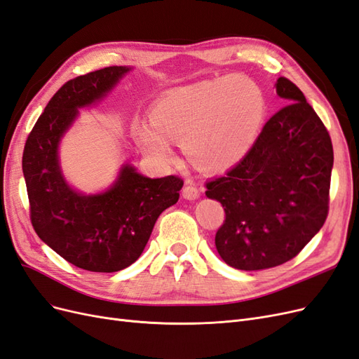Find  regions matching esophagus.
<instances>
[{"mask_svg": "<svg viewBox=\"0 0 359 359\" xmlns=\"http://www.w3.org/2000/svg\"><path fill=\"white\" fill-rule=\"evenodd\" d=\"M199 196H201V189H198L196 186H191V184H189V186L182 189V198L184 199L194 201V199H198Z\"/></svg>", "mask_w": 359, "mask_h": 359, "instance_id": "esophagus-1", "label": "esophagus"}]
</instances>
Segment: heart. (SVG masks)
<instances>
[{"mask_svg": "<svg viewBox=\"0 0 359 359\" xmlns=\"http://www.w3.org/2000/svg\"><path fill=\"white\" fill-rule=\"evenodd\" d=\"M265 94L245 76L201 81L172 90L151 107V124L139 119L133 136L158 163L172 160L171 140L181 142L189 160L205 170L240 161L262 127Z\"/></svg>", "mask_w": 359, "mask_h": 359, "instance_id": "obj_1", "label": "heart"}]
</instances>
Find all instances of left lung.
I'll return each instance as SVG.
<instances>
[{
  "mask_svg": "<svg viewBox=\"0 0 359 359\" xmlns=\"http://www.w3.org/2000/svg\"><path fill=\"white\" fill-rule=\"evenodd\" d=\"M286 106L271 116L244 158L206 182L226 219L217 252L244 271L278 266L295 257L327 220L334 151L322 119L298 86L278 78Z\"/></svg>",
  "mask_w": 359,
  "mask_h": 359,
  "instance_id": "left-lung-1",
  "label": "left lung"
}]
</instances>
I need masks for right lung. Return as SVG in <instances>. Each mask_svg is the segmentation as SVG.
<instances>
[{
    "mask_svg": "<svg viewBox=\"0 0 359 359\" xmlns=\"http://www.w3.org/2000/svg\"><path fill=\"white\" fill-rule=\"evenodd\" d=\"M128 70L104 67L64 83L32 127L22 156L36 233L67 262L93 273H115L137 260L184 184L175 175L151 180L124 165L109 190L86 196L62 177L58 144L78 109L102 100Z\"/></svg>",
    "mask_w": 359,
    "mask_h": 359,
    "instance_id": "obj_1",
    "label": "right lung"
}]
</instances>
